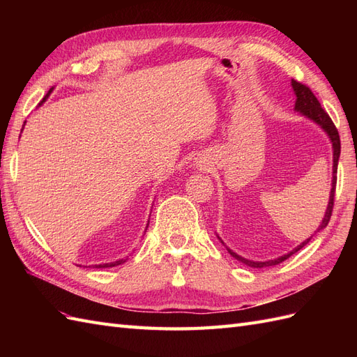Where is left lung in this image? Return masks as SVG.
<instances>
[{
    "label": "left lung",
    "instance_id": "1",
    "mask_svg": "<svg viewBox=\"0 0 357 357\" xmlns=\"http://www.w3.org/2000/svg\"><path fill=\"white\" fill-rule=\"evenodd\" d=\"M291 86H294V91L296 93V102H295V110L302 113L304 116L310 117L311 121H314L316 123H319L323 129H325L326 134L329 135L332 146H333V177H332V189H331V197H329V204H328V210L325 218L321 220V225L319 226V231H321L323 228H326L329 220H331V215L333 211V201H335V189H337V169H338V159H340V153H341V142H340V134H338V129L337 126L333 125L332 119L329 117V114L321 109V105L319 102V100L316 98V95L311 92V89L308 88L307 84H302L298 80H291ZM311 238H308L307 241H304L302 244H299L295 250H291L290 253L282 256V257H277L274 261H268V262H253V261H247V259L238 256L236 253H234L232 250H229L228 247V252L231 253V256H234L236 261H240L248 266L252 268H264V266H273V265H278L282 264L283 261H286L287 257H290L294 253H296L298 250H301L302 247L307 245L308 241Z\"/></svg>",
    "mask_w": 357,
    "mask_h": 357
}]
</instances>
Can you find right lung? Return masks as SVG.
Instances as JSON below:
<instances>
[{"instance_id":"add662e5","label":"right lung","mask_w":357,"mask_h":357,"mask_svg":"<svg viewBox=\"0 0 357 357\" xmlns=\"http://www.w3.org/2000/svg\"><path fill=\"white\" fill-rule=\"evenodd\" d=\"M50 92H52V89L47 92V95L45 96V98H43V101L38 104V105H41L43 102H45V100L47 98V96L50 95ZM125 262V259H121V261H116V262H112V264H104V265H95V268H109V266H116V265H121V264H123Z\"/></svg>"}]
</instances>
